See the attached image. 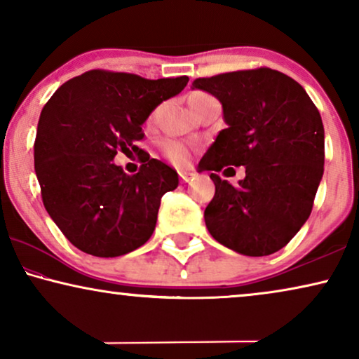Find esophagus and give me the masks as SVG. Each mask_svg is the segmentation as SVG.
I'll return each mask as SVG.
<instances>
[{
    "label": "esophagus",
    "instance_id": "obj_1",
    "mask_svg": "<svg viewBox=\"0 0 359 359\" xmlns=\"http://www.w3.org/2000/svg\"><path fill=\"white\" fill-rule=\"evenodd\" d=\"M193 173H191V171H180V178H181V181H183V183H189L191 180H193Z\"/></svg>",
    "mask_w": 359,
    "mask_h": 359
}]
</instances>
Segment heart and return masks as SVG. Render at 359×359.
Instances as JSON below:
<instances>
[{"label": "heart", "mask_w": 359, "mask_h": 359, "mask_svg": "<svg viewBox=\"0 0 359 359\" xmlns=\"http://www.w3.org/2000/svg\"><path fill=\"white\" fill-rule=\"evenodd\" d=\"M196 96H203V93H194L191 97H196ZM161 149H163V154L166 158L173 161L175 165H184L186 161L189 160V149L178 140H165L163 144H161Z\"/></svg>", "instance_id": "obj_1"}]
</instances>
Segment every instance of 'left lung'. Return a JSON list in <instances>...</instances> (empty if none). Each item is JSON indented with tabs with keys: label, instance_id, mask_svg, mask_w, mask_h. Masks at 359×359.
I'll return each mask as SVG.
<instances>
[{
	"label": "left lung",
	"instance_id": "obj_1",
	"mask_svg": "<svg viewBox=\"0 0 359 359\" xmlns=\"http://www.w3.org/2000/svg\"><path fill=\"white\" fill-rule=\"evenodd\" d=\"M193 90L217 97L227 124L201 170L245 166L237 186L210 173L215 194L204 210L205 227L247 257L278 252L312 212L325 160L320 112L297 81L264 67L198 78Z\"/></svg>",
	"mask_w": 359,
	"mask_h": 359
}]
</instances>
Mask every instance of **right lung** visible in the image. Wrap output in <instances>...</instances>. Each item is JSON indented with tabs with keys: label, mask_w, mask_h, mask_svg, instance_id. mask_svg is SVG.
Masks as SVG:
<instances>
[{
	"label": "right lung",
	"mask_w": 359,
	"mask_h": 359,
	"mask_svg": "<svg viewBox=\"0 0 359 359\" xmlns=\"http://www.w3.org/2000/svg\"><path fill=\"white\" fill-rule=\"evenodd\" d=\"M188 81L90 70L63 83L43 106L34 144L42 203L78 250L114 258L151 237L161 196L176 189L178 173L137 142L150 112ZM117 151L141 155L139 174L127 175L111 161Z\"/></svg>",
	"instance_id": "add662e5"
}]
</instances>
